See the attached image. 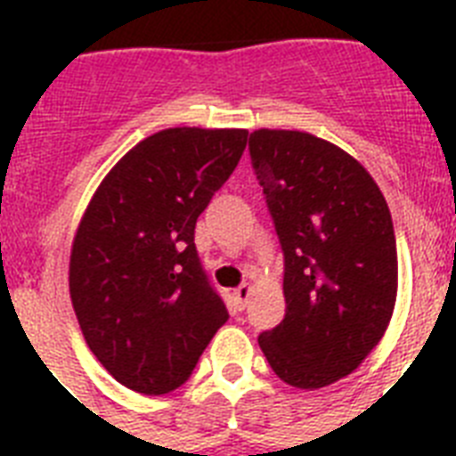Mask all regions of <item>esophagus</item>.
<instances>
[{
  "instance_id": "esophagus-1",
  "label": "esophagus",
  "mask_w": 456,
  "mask_h": 456,
  "mask_svg": "<svg viewBox=\"0 0 456 456\" xmlns=\"http://www.w3.org/2000/svg\"><path fill=\"white\" fill-rule=\"evenodd\" d=\"M250 293H253V289H250L248 284H241L239 286V289H236L234 291V300H236V305H239V307H246V305H248V300H250Z\"/></svg>"
}]
</instances>
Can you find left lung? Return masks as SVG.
I'll return each mask as SVG.
<instances>
[{
  "mask_svg": "<svg viewBox=\"0 0 456 456\" xmlns=\"http://www.w3.org/2000/svg\"><path fill=\"white\" fill-rule=\"evenodd\" d=\"M250 163L284 253L286 314L257 343L274 374L324 388L360 367L397 293L388 203L343 149L296 130H256Z\"/></svg>",
  "mask_w": 456,
  "mask_h": 456,
  "instance_id": "8db88e82",
  "label": "left lung"
}]
</instances>
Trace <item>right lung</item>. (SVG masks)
<instances>
[{"mask_svg":"<svg viewBox=\"0 0 456 456\" xmlns=\"http://www.w3.org/2000/svg\"><path fill=\"white\" fill-rule=\"evenodd\" d=\"M246 139V130L156 132L89 200L70 253V298L89 350L130 390L179 388L229 319L193 229Z\"/></svg>","mask_w":456,"mask_h":456,"instance_id":"obj_1","label":"right lung"}]
</instances>
